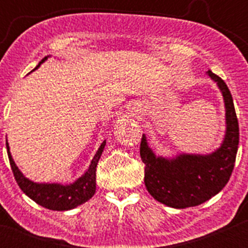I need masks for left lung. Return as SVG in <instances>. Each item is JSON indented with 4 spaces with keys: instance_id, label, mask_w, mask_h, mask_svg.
Here are the masks:
<instances>
[{
    "instance_id": "obj_1",
    "label": "left lung",
    "mask_w": 248,
    "mask_h": 248,
    "mask_svg": "<svg viewBox=\"0 0 248 248\" xmlns=\"http://www.w3.org/2000/svg\"><path fill=\"white\" fill-rule=\"evenodd\" d=\"M221 90L226 108V134L221 146L207 155L180 154L172 158L156 156L145 134L140 157L145 164L144 182L157 202L186 209L205 202L223 189L229 181L239 145V124L231 91L218 76L206 72Z\"/></svg>"
}]
</instances>
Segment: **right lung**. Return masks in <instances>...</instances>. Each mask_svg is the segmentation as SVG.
<instances>
[{
  "label": "right lung",
  "instance_id": "1",
  "mask_svg": "<svg viewBox=\"0 0 248 248\" xmlns=\"http://www.w3.org/2000/svg\"><path fill=\"white\" fill-rule=\"evenodd\" d=\"M47 57L49 56L44 57L34 69L38 68L44 61H46ZM106 144L107 141L104 140L101 144V146H99V149L97 150L96 155L92 158L91 164L89 166L87 170L79 179L76 180L73 184L61 185L46 184V182L44 184H38V182H33L30 179H27L26 176H24V174L16 167L14 159L12 158L11 151H9V145L8 142H6L9 163H11L14 177H16L21 191L38 205L46 207V209L54 210V211H66V210L74 209V207L84 204V202H86L89 199L93 197V194L96 193L97 163H98L99 158H101Z\"/></svg>",
  "mask_w": 248,
  "mask_h": 248
}]
</instances>
